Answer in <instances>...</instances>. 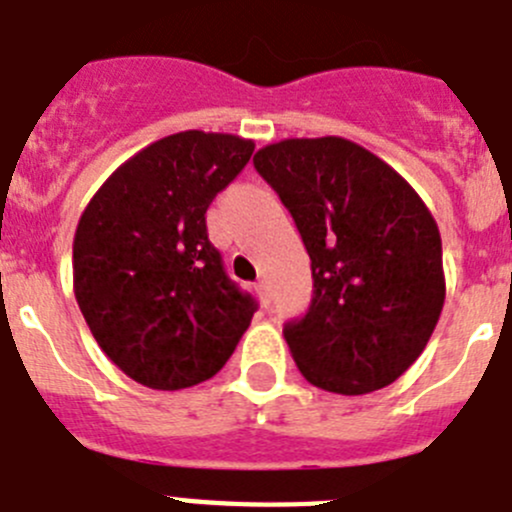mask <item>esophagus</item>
I'll return each mask as SVG.
<instances>
[{
	"label": "esophagus",
	"instance_id": "obj_1",
	"mask_svg": "<svg viewBox=\"0 0 512 512\" xmlns=\"http://www.w3.org/2000/svg\"><path fill=\"white\" fill-rule=\"evenodd\" d=\"M253 287H256V295H259L261 305L269 307L271 305V295H269V287H266V282H256Z\"/></svg>",
	"mask_w": 512,
	"mask_h": 512
}]
</instances>
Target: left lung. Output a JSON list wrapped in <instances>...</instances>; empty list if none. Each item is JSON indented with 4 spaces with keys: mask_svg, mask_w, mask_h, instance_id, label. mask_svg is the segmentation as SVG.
Instances as JSON below:
<instances>
[{
    "mask_svg": "<svg viewBox=\"0 0 512 512\" xmlns=\"http://www.w3.org/2000/svg\"><path fill=\"white\" fill-rule=\"evenodd\" d=\"M253 166L310 256L312 302L284 325L302 377L336 395L392 384L423 354L446 300L431 210L390 164L338 135L279 140Z\"/></svg>",
    "mask_w": 512,
    "mask_h": 512,
    "instance_id": "8db88e82",
    "label": "left lung"
}]
</instances>
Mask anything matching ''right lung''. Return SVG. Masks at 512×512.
Masks as SVG:
<instances>
[{"mask_svg": "<svg viewBox=\"0 0 512 512\" xmlns=\"http://www.w3.org/2000/svg\"><path fill=\"white\" fill-rule=\"evenodd\" d=\"M253 153L230 133L166 135L117 166L81 212L74 295L94 341L151 390L215 377L251 325L207 238L205 212Z\"/></svg>", "mask_w": 512, "mask_h": 512, "instance_id": "right-lung-1", "label": "right lung"}]
</instances>
